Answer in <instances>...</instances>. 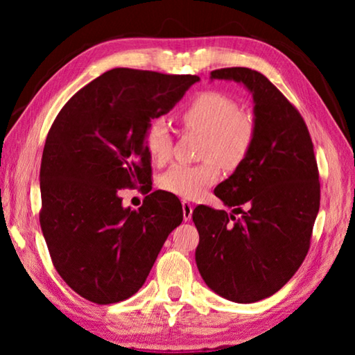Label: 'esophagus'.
<instances>
[{
  "label": "esophagus",
  "mask_w": 355,
  "mask_h": 355,
  "mask_svg": "<svg viewBox=\"0 0 355 355\" xmlns=\"http://www.w3.org/2000/svg\"><path fill=\"white\" fill-rule=\"evenodd\" d=\"M182 205H183V218L184 220H189L192 216V203L189 200H183Z\"/></svg>",
  "instance_id": "1"
}]
</instances>
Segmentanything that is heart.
<instances>
[{"mask_svg":"<svg viewBox=\"0 0 355 355\" xmlns=\"http://www.w3.org/2000/svg\"><path fill=\"white\" fill-rule=\"evenodd\" d=\"M180 122L186 131L202 135L199 164H173L159 178V186L184 199L202 196L219 178V166L233 171L241 166L254 148L257 122L243 111L238 101L219 91L196 95L182 111ZM173 139L164 119H155L146 131V148L156 164H164L172 156Z\"/></svg>","mask_w":355,"mask_h":355,"instance_id":"1","label":"heart"}]
</instances>
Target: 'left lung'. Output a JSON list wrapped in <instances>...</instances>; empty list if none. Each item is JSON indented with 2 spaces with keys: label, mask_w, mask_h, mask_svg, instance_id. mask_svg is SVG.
I'll use <instances>...</instances> for the list:
<instances>
[{
  "label": "left lung",
  "mask_w": 355,
  "mask_h": 355,
  "mask_svg": "<svg viewBox=\"0 0 355 355\" xmlns=\"http://www.w3.org/2000/svg\"><path fill=\"white\" fill-rule=\"evenodd\" d=\"M211 80L243 83L254 95L257 139L214 194L233 211L196 207V263L214 293L239 304L272 296L307 257L320 211V172L302 116L260 71L228 67ZM248 207L244 212L242 205Z\"/></svg>",
  "instance_id": "obj_1"
}]
</instances>
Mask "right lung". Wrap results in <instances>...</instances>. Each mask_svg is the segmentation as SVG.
Segmentation results:
<instances>
[{"instance_id": "add662e5", "label": "right lung", "mask_w": 355, "mask_h": 355, "mask_svg": "<svg viewBox=\"0 0 355 355\" xmlns=\"http://www.w3.org/2000/svg\"><path fill=\"white\" fill-rule=\"evenodd\" d=\"M197 75L112 69L71 97L48 131L40 164V227L56 271L94 304H116L144 285L182 203L155 191L139 209L119 191H152L148 125L169 112Z\"/></svg>"}]
</instances>
